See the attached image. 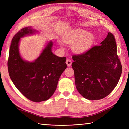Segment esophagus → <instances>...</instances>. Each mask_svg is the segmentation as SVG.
<instances>
[{"instance_id": "obj_1", "label": "esophagus", "mask_w": 129, "mask_h": 129, "mask_svg": "<svg viewBox=\"0 0 129 129\" xmlns=\"http://www.w3.org/2000/svg\"><path fill=\"white\" fill-rule=\"evenodd\" d=\"M66 63H67V65H68V67H70L71 65H72V60H71L70 59H68L66 60Z\"/></svg>"}]
</instances>
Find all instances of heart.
<instances>
[{"label": "heart", "mask_w": 129, "mask_h": 129, "mask_svg": "<svg viewBox=\"0 0 129 129\" xmlns=\"http://www.w3.org/2000/svg\"><path fill=\"white\" fill-rule=\"evenodd\" d=\"M64 41L72 44V49L76 54L84 53L91 47L94 41V36L91 32L78 29L70 32L64 37Z\"/></svg>", "instance_id": "b5f03b06"}]
</instances>
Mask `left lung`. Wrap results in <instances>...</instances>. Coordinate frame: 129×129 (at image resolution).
I'll list each match as a JSON object with an SVG mask.
<instances>
[{"label": "left lung", "instance_id": "1", "mask_svg": "<svg viewBox=\"0 0 129 129\" xmlns=\"http://www.w3.org/2000/svg\"><path fill=\"white\" fill-rule=\"evenodd\" d=\"M116 49L114 35L109 33L100 45L73 55L76 87L84 98L102 99L116 87L122 73Z\"/></svg>", "mask_w": 129, "mask_h": 129}]
</instances>
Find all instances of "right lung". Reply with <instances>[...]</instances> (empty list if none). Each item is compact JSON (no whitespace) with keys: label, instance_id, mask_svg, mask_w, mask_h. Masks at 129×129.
<instances>
[{"label":"right lung","instance_id":"add662e5","mask_svg":"<svg viewBox=\"0 0 129 129\" xmlns=\"http://www.w3.org/2000/svg\"><path fill=\"white\" fill-rule=\"evenodd\" d=\"M34 31L31 27H26L14 36L9 49L8 69L11 80L19 91L29 100L39 103L53 95L67 65L66 57H59L52 53L51 42L34 62L22 59L19 53L20 38Z\"/></svg>","mask_w":129,"mask_h":129}]
</instances>
